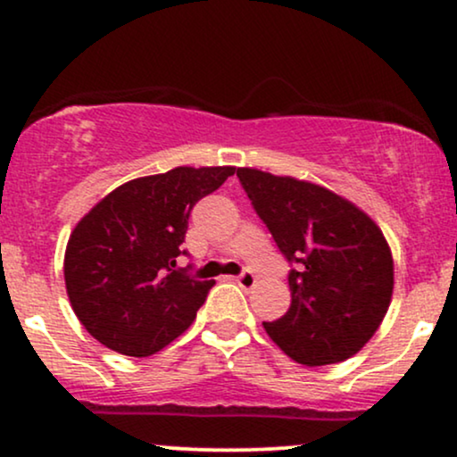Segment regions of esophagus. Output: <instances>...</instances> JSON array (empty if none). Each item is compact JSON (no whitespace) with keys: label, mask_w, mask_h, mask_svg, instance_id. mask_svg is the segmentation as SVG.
<instances>
[{"label":"esophagus","mask_w":457,"mask_h":457,"mask_svg":"<svg viewBox=\"0 0 457 457\" xmlns=\"http://www.w3.org/2000/svg\"><path fill=\"white\" fill-rule=\"evenodd\" d=\"M236 281H238V286L240 287H245V290H251V287L255 286V275L253 272H249V270H245V272H240L238 277H236Z\"/></svg>","instance_id":"34e87169"}]
</instances>
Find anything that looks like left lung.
I'll return each mask as SVG.
<instances>
[{"label": "left lung", "instance_id": "1", "mask_svg": "<svg viewBox=\"0 0 457 457\" xmlns=\"http://www.w3.org/2000/svg\"><path fill=\"white\" fill-rule=\"evenodd\" d=\"M251 206L295 269L292 303L266 333L296 363L330 365L359 353L393 295V258L380 228L313 182L238 167Z\"/></svg>", "mask_w": 457, "mask_h": 457}]
</instances>
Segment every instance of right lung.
Segmentation results:
<instances>
[{"label": "right lung", "instance_id": "obj_1", "mask_svg": "<svg viewBox=\"0 0 457 457\" xmlns=\"http://www.w3.org/2000/svg\"><path fill=\"white\" fill-rule=\"evenodd\" d=\"M236 167H176L118 187L68 238L64 279L79 322L127 356H150L180 337L214 281L178 269L188 214Z\"/></svg>", "mask_w": 457, "mask_h": 457}]
</instances>
